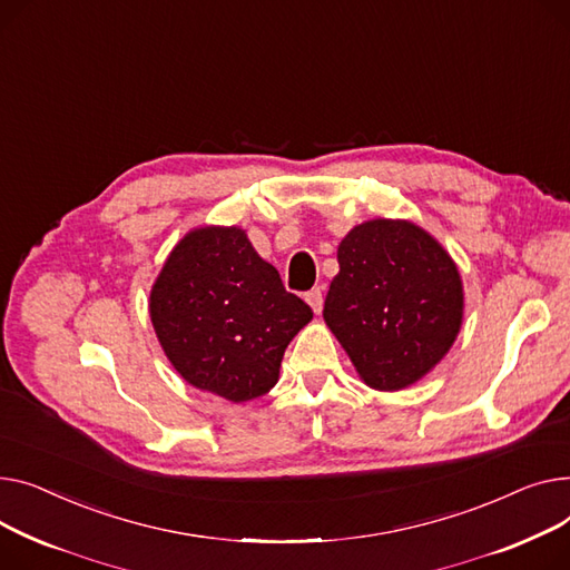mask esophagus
<instances>
[{"label":"esophagus","instance_id":"1","mask_svg":"<svg viewBox=\"0 0 570 570\" xmlns=\"http://www.w3.org/2000/svg\"><path fill=\"white\" fill-rule=\"evenodd\" d=\"M306 301H308L311 308H313L315 313H320V311H322V306H324V294H322V287L311 289V292L306 294Z\"/></svg>","mask_w":570,"mask_h":570}]
</instances>
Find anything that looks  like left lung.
I'll list each match as a JSON object with an SVG mask.
<instances>
[{
    "mask_svg": "<svg viewBox=\"0 0 570 570\" xmlns=\"http://www.w3.org/2000/svg\"><path fill=\"white\" fill-rule=\"evenodd\" d=\"M324 320L363 382L397 391L442 361L462 324V283L449 253L407 220H367L338 246Z\"/></svg>",
    "mask_w": 570,
    "mask_h": 570,
    "instance_id": "obj_1",
    "label": "left lung"
}]
</instances>
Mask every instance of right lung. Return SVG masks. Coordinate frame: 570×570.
Wrapping results in <instances>:
<instances>
[{
	"mask_svg": "<svg viewBox=\"0 0 570 570\" xmlns=\"http://www.w3.org/2000/svg\"><path fill=\"white\" fill-rule=\"evenodd\" d=\"M149 313L177 373L232 403L278 382L285 347L313 320L239 227L186 234L151 289Z\"/></svg>",
	"mask_w": 570,
	"mask_h": 570,
	"instance_id": "1",
	"label": "right lung"
}]
</instances>
